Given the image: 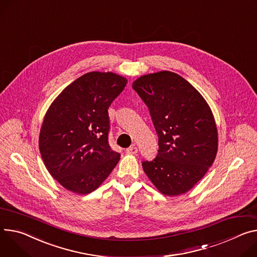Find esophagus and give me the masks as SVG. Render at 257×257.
Instances as JSON below:
<instances>
[{
    "label": "esophagus",
    "mask_w": 257,
    "mask_h": 257,
    "mask_svg": "<svg viewBox=\"0 0 257 257\" xmlns=\"http://www.w3.org/2000/svg\"><path fill=\"white\" fill-rule=\"evenodd\" d=\"M126 152H127L128 154H132V155H135V154L138 152V149H137V147H136V146H132V147L128 148V149L126 150Z\"/></svg>",
    "instance_id": "1"
}]
</instances>
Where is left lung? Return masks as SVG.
I'll return each mask as SVG.
<instances>
[{
  "mask_svg": "<svg viewBox=\"0 0 257 257\" xmlns=\"http://www.w3.org/2000/svg\"><path fill=\"white\" fill-rule=\"evenodd\" d=\"M132 88L147 104L158 134L159 150L143 168L164 195L190 191L211 167L217 153V129L200 93L179 75L164 71L138 78Z\"/></svg>",
  "mask_w": 257,
  "mask_h": 257,
  "instance_id": "1",
  "label": "left lung"
}]
</instances>
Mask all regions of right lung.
Segmentation results:
<instances>
[{"label": "right lung", "instance_id": "right-lung-1", "mask_svg": "<svg viewBox=\"0 0 257 257\" xmlns=\"http://www.w3.org/2000/svg\"><path fill=\"white\" fill-rule=\"evenodd\" d=\"M126 84L112 73H87L64 88L47 110L40 153L64 189L81 195L95 191L119 162L121 155L108 144L107 109Z\"/></svg>", "mask_w": 257, "mask_h": 257}]
</instances>
